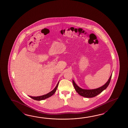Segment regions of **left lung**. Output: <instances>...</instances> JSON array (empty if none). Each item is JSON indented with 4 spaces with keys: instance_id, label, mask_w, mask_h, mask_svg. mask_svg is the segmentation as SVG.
<instances>
[{
    "instance_id": "8db88e82",
    "label": "left lung",
    "mask_w": 128,
    "mask_h": 128,
    "mask_svg": "<svg viewBox=\"0 0 128 128\" xmlns=\"http://www.w3.org/2000/svg\"><path fill=\"white\" fill-rule=\"evenodd\" d=\"M112 75V73L108 80L105 84L101 87L96 88V89H82V88L79 87V86L76 84L73 80L72 82H73V84L75 90L80 95L82 96L84 98H92L98 95V94L101 93L102 91H104V90L106 89L110 83V82L111 79Z\"/></svg>"
}]
</instances>
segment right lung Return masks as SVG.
<instances>
[{
	"mask_svg": "<svg viewBox=\"0 0 128 128\" xmlns=\"http://www.w3.org/2000/svg\"><path fill=\"white\" fill-rule=\"evenodd\" d=\"M59 82H60V81L58 82L56 86L54 88V89L52 90L51 92H50L49 93H47L46 94L41 96H30V98H32L33 99H34L35 100H37V101L43 100H44L45 99L48 98L49 97L51 96L52 95H53L54 94V93L56 92L58 86V84H59Z\"/></svg>",
	"mask_w": 128,
	"mask_h": 128,
	"instance_id": "right-lung-1",
	"label": "right lung"
}]
</instances>
